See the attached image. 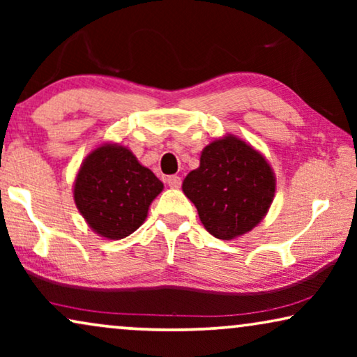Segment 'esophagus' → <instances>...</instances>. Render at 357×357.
Masks as SVG:
<instances>
[{
	"mask_svg": "<svg viewBox=\"0 0 357 357\" xmlns=\"http://www.w3.org/2000/svg\"><path fill=\"white\" fill-rule=\"evenodd\" d=\"M167 185H169V187H172V188H178L180 185H182V178H180L178 175H169Z\"/></svg>",
	"mask_w": 357,
	"mask_h": 357,
	"instance_id": "34e87169",
	"label": "esophagus"
}]
</instances>
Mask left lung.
Returning <instances> with one entry per match:
<instances>
[{"label": "left lung", "mask_w": 357, "mask_h": 357, "mask_svg": "<svg viewBox=\"0 0 357 357\" xmlns=\"http://www.w3.org/2000/svg\"><path fill=\"white\" fill-rule=\"evenodd\" d=\"M275 187L265 158L234 136L206 146L199 167L182 185L206 231L222 241L242 236L261 221Z\"/></svg>", "instance_id": "left-lung-1"}]
</instances>
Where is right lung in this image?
Masks as SVG:
<instances>
[{"mask_svg": "<svg viewBox=\"0 0 357 357\" xmlns=\"http://www.w3.org/2000/svg\"><path fill=\"white\" fill-rule=\"evenodd\" d=\"M164 185L130 149L104 144L87 155L75 183V202L87 224L107 238L133 234Z\"/></svg>", "mask_w": 357, "mask_h": 357, "instance_id": "add662e5", "label": "right lung"}]
</instances>
